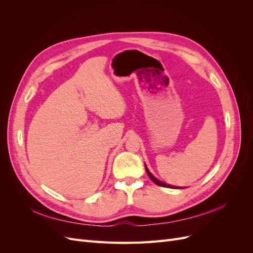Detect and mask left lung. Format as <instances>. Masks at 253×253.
Returning <instances> with one entry per match:
<instances>
[{
	"label": "left lung",
	"mask_w": 253,
	"mask_h": 253,
	"mask_svg": "<svg viewBox=\"0 0 253 253\" xmlns=\"http://www.w3.org/2000/svg\"><path fill=\"white\" fill-rule=\"evenodd\" d=\"M145 171H147V173H148V175H149V177L154 181L156 185H158V186H160V187H165V188H175V189H181V188H179V187H175V186H171V185H169V183H165V182H163V181H160V180H158L156 177H154V176L152 175V173L149 171V169L147 167H145Z\"/></svg>",
	"instance_id": "obj_1"
}]
</instances>
